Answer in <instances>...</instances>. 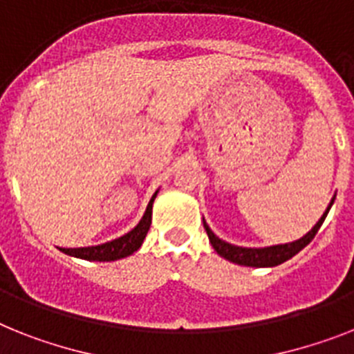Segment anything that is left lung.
<instances>
[{"label":"left lung","instance_id":"8db88e82","mask_svg":"<svg viewBox=\"0 0 354 354\" xmlns=\"http://www.w3.org/2000/svg\"><path fill=\"white\" fill-rule=\"evenodd\" d=\"M337 197V195H335ZM335 197L331 198V203H329L328 209L324 212V215L318 218V223L315 224L313 230L308 232L302 239L295 242H288V244H277V246H268V248H242V246H235V244H230V242L223 241V239H218L215 233L209 230V226L204 223V230L208 233V239L212 242L213 250L217 251L218 255L224 257L226 261L235 262V264L241 266H250V268H273V266H279L282 262L289 261L291 257H295L299 253L300 250L308 246L309 242L313 241L317 232L320 230L322 223L328 217L329 209H331L333 203H335Z\"/></svg>","mask_w":354,"mask_h":354}]
</instances>
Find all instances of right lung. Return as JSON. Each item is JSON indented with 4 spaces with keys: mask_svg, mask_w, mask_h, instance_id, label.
Returning <instances> with one entry per match:
<instances>
[{
    "mask_svg": "<svg viewBox=\"0 0 354 354\" xmlns=\"http://www.w3.org/2000/svg\"><path fill=\"white\" fill-rule=\"evenodd\" d=\"M156 197H157V192L151 195L150 203H148V206H146V212L145 215H142L141 221H139V224H137L131 232H128L127 235L119 236V239H115V241L99 244V246L59 248V250L70 257H77V259H84V261H97V262L119 261V259H124V257L131 255L133 251H137L139 248H141L146 233H148V230H150L151 206H153Z\"/></svg>",
    "mask_w": 354,
    "mask_h": 354,
    "instance_id": "add662e5",
    "label": "right lung"
}]
</instances>
